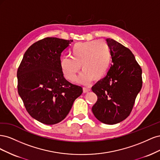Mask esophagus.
I'll use <instances>...</instances> for the list:
<instances>
[{"mask_svg": "<svg viewBox=\"0 0 160 160\" xmlns=\"http://www.w3.org/2000/svg\"><path fill=\"white\" fill-rule=\"evenodd\" d=\"M90 91H91V89H90V88H89V87H84L83 88L84 93H88V92H89Z\"/></svg>", "mask_w": 160, "mask_h": 160, "instance_id": "obj_1", "label": "esophagus"}]
</instances>
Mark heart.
<instances>
[{"label":"heart","mask_w":160,"mask_h":160,"mask_svg":"<svg viewBox=\"0 0 160 160\" xmlns=\"http://www.w3.org/2000/svg\"><path fill=\"white\" fill-rule=\"evenodd\" d=\"M72 57H64L60 66L65 78L74 81L80 71L79 83L89 84L95 79H100L107 72L111 62V52L107 43L102 41L77 42L71 49Z\"/></svg>","instance_id":"1"}]
</instances>
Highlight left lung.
<instances>
[{"instance_id":"8db88e82","label":"left lung","mask_w":160,"mask_h":160,"mask_svg":"<svg viewBox=\"0 0 160 160\" xmlns=\"http://www.w3.org/2000/svg\"><path fill=\"white\" fill-rule=\"evenodd\" d=\"M113 64L103 79L92 87L98 100L92 108L101 122L116 124L131 113L142 87V70L128 48L112 39H106Z\"/></svg>"}]
</instances>
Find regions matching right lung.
I'll return each instance as SVG.
<instances>
[{"mask_svg": "<svg viewBox=\"0 0 160 160\" xmlns=\"http://www.w3.org/2000/svg\"><path fill=\"white\" fill-rule=\"evenodd\" d=\"M72 42L46 37L29 47L17 71L18 93L32 118L56 124L68 115L83 88L67 81L60 66L61 52Z\"/></svg>", "mask_w": 160, "mask_h": 160, "instance_id": "add662e5", "label": "right lung"}]
</instances>
